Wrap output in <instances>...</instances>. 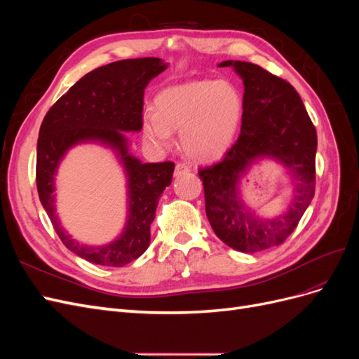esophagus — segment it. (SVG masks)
Returning <instances> with one entry per match:
<instances>
[{
	"instance_id": "1",
	"label": "esophagus",
	"mask_w": 359,
	"mask_h": 359,
	"mask_svg": "<svg viewBox=\"0 0 359 359\" xmlns=\"http://www.w3.org/2000/svg\"><path fill=\"white\" fill-rule=\"evenodd\" d=\"M190 172V166L186 165V163H178L175 166V177H181L184 173H189Z\"/></svg>"
}]
</instances>
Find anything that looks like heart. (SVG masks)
<instances>
[{
  "label": "heart",
  "mask_w": 359,
  "mask_h": 359,
  "mask_svg": "<svg viewBox=\"0 0 359 359\" xmlns=\"http://www.w3.org/2000/svg\"><path fill=\"white\" fill-rule=\"evenodd\" d=\"M154 109L142 118V133L151 145L170 148L172 132L180 130L184 153L211 160L232 145L243 118V97L229 82L193 81L163 90Z\"/></svg>",
  "instance_id": "obj_1"
}]
</instances>
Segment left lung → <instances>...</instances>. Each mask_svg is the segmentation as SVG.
Masks as SVG:
<instances>
[{
	"label": "left lung",
	"instance_id": "1",
	"mask_svg": "<svg viewBox=\"0 0 359 359\" xmlns=\"http://www.w3.org/2000/svg\"><path fill=\"white\" fill-rule=\"evenodd\" d=\"M219 66L233 67L241 76L243 124L223 158L199 169L205 211L226 245L255 253L283 244L309 208L316 187V128L287 81L245 61H223ZM260 156L283 162L296 181L292 203L276 219H260L250 212L236 187L246 168Z\"/></svg>",
	"mask_w": 359,
	"mask_h": 359
}]
</instances>
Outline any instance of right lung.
Returning a JSON list of instances; mask_svg holds the SVG:
<instances>
[{"mask_svg":"<svg viewBox=\"0 0 359 359\" xmlns=\"http://www.w3.org/2000/svg\"><path fill=\"white\" fill-rule=\"evenodd\" d=\"M166 64L160 58H135L106 64L86 73L57 100L40 126L36 182L39 198L62 244L91 264L123 266L149 245V226L163 190L172 182L175 163H142L128 154L124 132L142 128L144 91ZM97 140L118 151L129 178V220L123 235L102 248L81 245L63 231L55 211L56 168L76 143Z\"/></svg>","mask_w":359,"mask_h":359,"instance_id":"obj_1","label":"right lung"}]
</instances>
